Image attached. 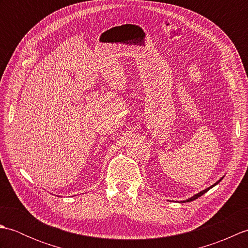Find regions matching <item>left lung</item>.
I'll return each mask as SVG.
<instances>
[{
	"label": "left lung",
	"instance_id": "1",
	"mask_svg": "<svg viewBox=\"0 0 248 248\" xmlns=\"http://www.w3.org/2000/svg\"><path fill=\"white\" fill-rule=\"evenodd\" d=\"M223 178H224V176L222 177V178H220L219 179V180H217V182H215L214 184H212V186H209V187H207V188H204L203 189V191H200L199 193H197V194H195V195H193V196L191 197V198H187L186 200H181V202H193V200H195V199H197L198 197H200V196H202V195L204 194V193H207L208 191H209V189L210 188H212V187H214L215 186H217V184L220 182V181H222L223 180Z\"/></svg>",
	"mask_w": 248,
	"mask_h": 248
}]
</instances>
